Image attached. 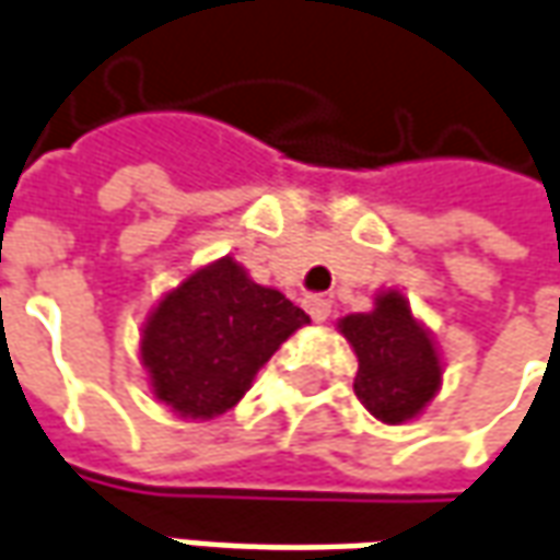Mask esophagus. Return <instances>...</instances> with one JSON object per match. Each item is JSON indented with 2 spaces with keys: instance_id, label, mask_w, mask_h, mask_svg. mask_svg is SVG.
Wrapping results in <instances>:
<instances>
[{
  "instance_id": "esophagus-1",
  "label": "esophagus",
  "mask_w": 560,
  "mask_h": 560,
  "mask_svg": "<svg viewBox=\"0 0 560 560\" xmlns=\"http://www.w3.org/2000/svg\"><path fill=\"white\" fill-rule=\"evenodd\" d=\"M304 307H307V314L314 323H326L331 314V302L329 299H323V295H307L304 299Z\"/></svg>"
}]
</instances>
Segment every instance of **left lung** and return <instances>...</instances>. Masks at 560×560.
<instances>
[{
	"label": "left lung",
	"mask_w": 560,
	"mask_h": 560,
	"mask_svg": "<svg viewBox=\"0 0 560 560\" xmlns=\"http://www.w3.org/2000/svg\"><path fill=\"white\" fill-rule=\"evenodd\" d=\"M338 329L360 360L353 393L377 420L402 423L433 399L442 365L399 292H384L372 314H350Z\"/></svg>",
	"instance_id": "left-lung-1"
}]
</instances>
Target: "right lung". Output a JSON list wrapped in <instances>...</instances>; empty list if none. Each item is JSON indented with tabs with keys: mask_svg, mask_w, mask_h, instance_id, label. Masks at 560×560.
Returning a JSON list of instances; mask_svg holds the SVG:
<instances>
[{
	"mask_svg": "<svg viewBox=\"0 0 560 560\" xmlns=\"http://www.w3.org/2000/svg\"><path fill=\"white\" fill-rule=\"evenodd\" d=\"M311 323L283 292L253 283L222 258L173 289L142 331L152 387L183 418H215L241 402L258 369Z\"/></svg>",
	"mask_w": 560,
	"mask_h": 560,
	"instance_id": "1",
	"label": "right lung"
}]
</instances>
